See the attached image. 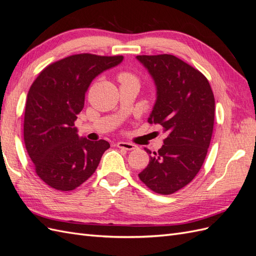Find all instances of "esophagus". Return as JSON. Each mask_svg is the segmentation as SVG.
Returning a JSON list of instances; mask_svg holds the SVG:
<instances>
[{"mask_svg": "<svg viewBox=\"0 0 256 256\" xmlns=\"http://www.w3.org/2000/svg\"><path fill=\"white\" fill-rule=\"evenodd\" d=\"M118 147L126 150H134L136 148V145L132 144V143H128V142H118Z\"/></svg>", "mask_w": 256, "mask_h": 256, "instance_id": "obj_1", "label": "esophagus"}]
</instances>
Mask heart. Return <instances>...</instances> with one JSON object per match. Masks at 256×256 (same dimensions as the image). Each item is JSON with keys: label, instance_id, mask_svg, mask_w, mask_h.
Masks as SVG:
<instances>
[{"label": "heart", "instance_id": "heart-1", "mask_svg": "<svg viewBox=\"0 0 256 256\" xmlns=\"http://www.w3.org/2000/svg\"><path fill=\"white\" fill-rule=\"evenodd\" d=\"M118 79H120V81L122 83H124V82H138L136 76H134V74H128V72H122V74H120L118 76Z\"/></svg>", "mask_w": 256, "mask_h": 256}]
</instances>
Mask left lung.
Here are the masks:
<instances>
[{
  "label": "left lung",
  "instance_id": "left-lung-1",
  "mask_svg": "<svg viewBox=\"0 0 256 256\" xmlns=\"http://www.w3.org/2000/svg\"><path fill=\"white\" fill-rule=\"evenodd\" d=\"M136 60L157 88L148 122L160 125L166 134L164 145L150 156L138 177L154 192L172 194L187 186L204 164L214 130V92L202 72L171 54Z\"/></svg>",
  "mask_w": 256,
  "mask_h": 256
}]
</instances>
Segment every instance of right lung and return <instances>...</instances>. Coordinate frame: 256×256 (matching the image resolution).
Here are the masks:
<instances>
[{"label": "right lung", "mask_w": 256, "mask_h": 256, "mask_svg": "<svg viewBox=\"0 0 256 256\" xmlns=\"http://www.w3.org/2000/svg\"><path fill=\"white\" fill-rule=\"evenodd\" d=\"M124 56L82 53L46 67L28 92L24 144L35 172L51 188L70 191L94 174L110 144L79 138L74 122L92 81Z\"/></svg>", "instance_id": "obj_1"}]
</instances>
